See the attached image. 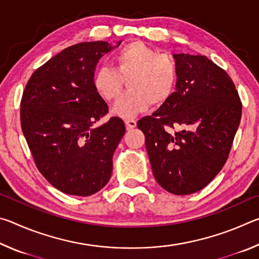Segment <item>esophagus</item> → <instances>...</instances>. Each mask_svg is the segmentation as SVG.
<instances>
[{
    "instance_id": "esophagus-1",
    "label": "esophagus",
    "mask_w": 259,
    "mask_h": 259,
    "mask_svg": "<svg viewBox=\"0 0 259 259\" xmlns=\"http://www.w3.org/2000/svg\"><path fill=\"white\" fill-rule=\"evenodd\" d=\"M124 123H125L126 129H134V128H136V125H137V122L133 119H126L124 121Z\"/></svg>"
}]
</instances>
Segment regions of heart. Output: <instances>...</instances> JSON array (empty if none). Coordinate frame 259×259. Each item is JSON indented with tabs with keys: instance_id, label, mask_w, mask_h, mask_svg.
I'll return each mask as SVG.
<instances>
[{
	"instance_id": "b5f03b06",
	"label": "heart",
	"mask_w": 259,
	"mask_h": 259,
	"mask_svg": "<svg viewBox=\"0 0 259 259\" xmlns=\"http://www.w3.org/2000/svg\"><path fill=\"white\" fill-rule=\"evenodd\" d=\"M112 66L96 69L93 85L106 103L120 98L125 84L130 90L113 108L121 116H133L150 105L160 107L171 97L177 84L176 61L169 54L139 41L130 42L112 57Z\"/></svg>"
}]
</instances>
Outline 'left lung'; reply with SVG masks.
<instances>
[{"label": "left lung", "mask_w": 259, "mask_h": 259, "mask_svg": "<svg viewBox=\"0 0 259 259\" xmlns=\"http://www.w3.org/2000/svg\"><path fill=\"white\" fill-rule=\"evenodd\" d=\"M174 57L177 90L137 126L145 135L156 182L175 195H186L202 190L224 166L242 104L229 74L207 57Z\"/></svg>", "instance_id": "left-lung-1"}]
</instances>
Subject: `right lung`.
<instances>
[{
	"label": "right lung",
	"instance_id": "add662e5",
	"mask_svg": "<svg viewBox=\"0 0 259 259\" xmlns=\"http://www.w3.org/2000/svg\"><path fill=\"white\" fill-rule=\"evenodd\" d=\"M112 49L104 41L66 48L32 74L21 97V130L36 168L66 194L89 196L106 185L125 133L117 116L96 126L108 106L95 91L93 76Z\"/></svg>",
	"mask_w": 259,
	"mask_h": 259
}]
</instances>
